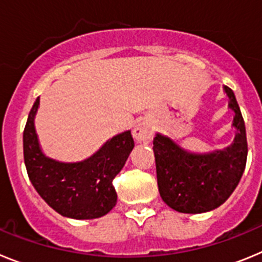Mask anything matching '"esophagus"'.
I'll return each mask as SVG.
<instances>
[{
  "label": "esophagus",
  "mask_w": 262,
  "mask_h": 262,
  "mask_svg": "<svg viewBox=\"0 0 262 262\" xmlns=\"http://www.w3.org/2000/svg\"><path fill=\"white\" fill-rule=\"evenodd\" d=\"M154 135V129H152L151 124L147 123V122H140V123L136 124V127L134 128V136L138 142H144V140H149Z\"/></svg>",
  "instance_id": "esophagus-1"
}]
</instances>
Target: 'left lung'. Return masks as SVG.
<instances>
[{
    "label": "left lung",
    "mask_w": 262,
    "mask_h": 262,
    "mask_svg": "<svg viewBox=\"0 0 262 262\" xmlns=\"http://www.w3.org/2000/svg\"><path fill=\"white\" fill-rule=\"evenodd\" d=\"M235 113L233 143L209 154H193L161 134L154 139L157 185L164 202L178 212L201 214L223 205L233 193L247 164V134L232 90L224 86Z\"/></svg>",
    "instance_id": "left-lung-1"
}]
</instances>
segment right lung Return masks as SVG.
Here are the masks:
<instances>
[{
    "instance_id": "add662e5",
    "label": "right lung",
    "mask_w": 262,
    "mask_h": 262,
    "mask_svg": "<svg viewBox=\"0 0 262 262\" xmlns=\"http://www.w3.org/2000/svg\"><path fill=\"white\" fill-rule=\"evenodd\" d=\"M38 107L36 98L23 131V157L32 186L62 216L96 219L106 215L117 203L113 180L134 148L131 131L111 138L89 159L61 163L41 152L34 126Z\"/></svg>"
}]
</instances>
